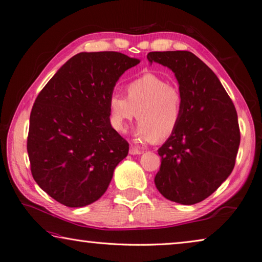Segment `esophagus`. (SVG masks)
<instances>
[{
    "label": "esophagus",
    "mask_w": 262,
    "mask_h": 262,
    "mask_svg": "<svg viewBox=\"0 0 262 262\" xmlns=\"http://www.w3.org/2000/svg\"><path fill=\"white\" fill-rule=\"evenodd\" d=\"M142 153H143V151L139 150L137 147H135V146H130V148H129V154L130 155H139Z\"/></svg>",
    "instance_id": "obj_1"
}]
</instances>
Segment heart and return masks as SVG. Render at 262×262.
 <instances>
[{
	"label": "heart",
	"instance_id": "heart-1",
	"mask_svg": "<svg viewBox=\"0 0 262 262\" xmlns=\"http://www.w3.org/2000/svg\"><path fill=\"white\" fill-rule=\"evenodd\" d=\"M124 90L125 98L113 95L108 100L109 123L115 130L125 133L135 115V137L143 143L165 139L178 128L183 116V97L178 87L145 74L127 82Z\"/></svg>",
	"mask_w": 262,
	"mask_h": 262
}]
</instances>
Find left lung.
I'll use <instances>...</instances> for the list:
<instances>
[{
    "label": "left lung",
    "mask_w": 262,
    "mask_h": 262,
    "mask_svg": "<svg viewBox=\"0 0 262 262\" xmlns=\"http://www.w3.org/2000/svg\"><path fill=\"white\" fill-rule=\"evenodd\" d=\"M147 60L174 72L183 116L159 148L155 185L164 198L192 205L217 190L232 172L240 145L238 115L216 75L190 51H155Z\"/></svg>",
    "instance_id": "left-lung-1"
}]
</instances>
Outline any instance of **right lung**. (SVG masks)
Returning a JSON list of instances; mask_svg holds the SVG:
<instances>
[{
    "label": "right lung",
    "instance_id": "1",
    "mask_svg": "<svg viewBox=\"0 0 262 262\" xmlns=\"http://www.w3.org/2000/svg\"><path fill=\"white\" fill-rule=\"evenodd\" d=\"M141 60L115 51L70 58L36 97L28 154L34 181L52 199L81 208L101 198L129 145L109 123L120 76Z\"/></svg>",
    "mask_w": 262,
    "mask_h": 262
}]
</instances>
